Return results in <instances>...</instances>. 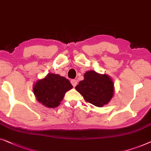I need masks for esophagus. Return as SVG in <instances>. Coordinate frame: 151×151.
<instances>
[{"label": "esophagus", "mask_w": 151, "mask_h": 151, "mask_svg": "<svg viewBox=\"0 0 151 151\" xmlns=\"http://www.w3.org/2000/svg\"><path fill=\"white\" fill-rule=\"evenodd\" d=\"M70 82H71L72 85H73L74 87H75L76 85H77V81H76V79H72L70 81Z\"/></svg>", "instance_id": "obj_1"}]
</instances>
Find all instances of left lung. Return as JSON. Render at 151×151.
Here are the masks:
<instances>
[{
	"label": "left lung",
	"instance_id": "obj_1",
	"mask_svg": "<svg viewBox=\"0 0 151 151\" xmlns=\"http://www.w3.org/2000/svg\"><path fill=\"white\" fill-rule=\"evenodd\" d=\"M75 89L87 103L96 107H103L109 103L114 95V83L107 75H100L90 70L84 75V79Z\"/></svg>",
	"mask_w": 151,
	"mask_h": 151
}]
</instances>
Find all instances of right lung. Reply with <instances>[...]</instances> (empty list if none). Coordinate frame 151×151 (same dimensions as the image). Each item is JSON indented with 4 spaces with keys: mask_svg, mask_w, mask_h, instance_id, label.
Returning a JSON list of instances; mask_svg holds the SVG:
<instances>
[{
    "mask_svg": "<svg viewBox=\"0 0 151 151\" xmlns=\"http://www.w3.org/2000/svg\"><path fill=\"white\" fill-rule=\"evenodd\" d=\"M73 87L67 78L50 73L43 79L36 82L33 87V92L36 99L42 105L55 108L59 105L65 93Z\"/></svg>",
    "mask_w": 151,
    "mask_h": 151,
    "instance_id": "1",
    "label": "right lung"
}]
</instances>
